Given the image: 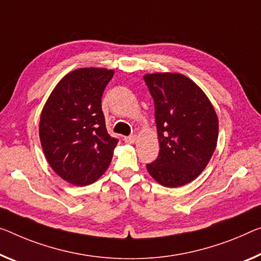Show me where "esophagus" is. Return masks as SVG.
Instances as JSON below:
<instances>
[{
	"label": "esophagus",
	"instance_id": "esophagus-1",
	"mask_svg": "<svg viewBox=\"0 0 261 261\" xmlns=\"http://www.w3.org/2000/svg\"><path fill=\"white\" fill-rule=\"evenodd\" d=\"M135 140H136V136L135 135L125 136V138H123V141H125L126 143H134Z\"/></svg>",
	"mask_w": 261,
	"mask_h": 261
}]
</instances>
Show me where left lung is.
<instances>
[{"label":"left lung","instance_id":"8db88e82","mask_svg":"<svg viewBox=\"0 0 261 261\" xmlns=\"http://www.w3.org/2000/svg\"><path fill=\"white\" fill-rule=\"evenodd\" d=\"M154 99L160 151L147 170L163 187L190 183L209 163L218 139V118L209 98L181 73L143 75Z\"/></svg>","mask_w":261,"mask_h":261}]
</instances>
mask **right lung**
Returning a JSON list of instances; mask_svg holds the SVG:
<instances>
[{"label": "right lung", "mask_w": 261, "mask_h": 261, "mask_svg": "<svg viewBox=\"0 0 261 261\" xmlns=\"http://www.w3.org/2000/svg\"><path fill=\"white\" fill-rule=\"evenodd\" d=\"M113 70L84 67L67 73L43 107L39 139L50 167L64 181L89 186L107 170L118 139L107 133L101 111Z\"/></svg>", "instance_id": "1"}]
</instances>
